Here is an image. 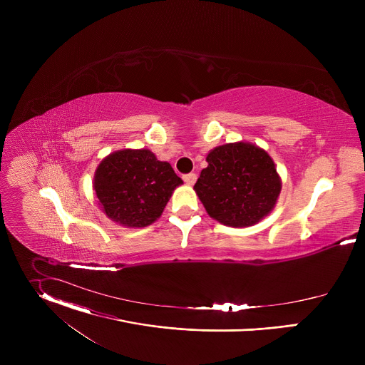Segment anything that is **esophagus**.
I'll use <instances>...</instances> for the list:
<instances>
[{
  "label": "esophagus",
  "mask_w": 365,
  "mask_h": 365,
  "mask_svg": "<svg viewBox=\"0 0 365 365\" xmlns=\"http://www.w3.org/2000/svg\"><path fill=\"white\" fill-rule=\"evenodd\" d=\"M183 180H185V183H187V185H193V183L196 182V175H195V173L183 175Z\"/></svg>",
  "instance_id": "esophagus-1"
}]
</instances>
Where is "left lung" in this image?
Segmentation results:
<instances>
[{"mask_svg": "<svg viewBox=\"0 0 365 365\" xmlns=\"http://www.w3.org/2000/svg\"><path fill=\"white\" fill-rule=\"evenodd\" d=\"M206 162L193 189L211 218L242 228L273 211L282 180L267 151L250 143H228L207 153Z\"/></svg>", "mask_w": 365, "mask_h": 365, "instance_id": "8db88e82", "label": "left lung"}]
</instances>
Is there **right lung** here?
Instances as JSON below:
<instances>
[{"label":"right lung","instance_id":"obj_1","mask_svg":"<svg viewBox=\"0 0 365 365\" xmlns=\"http://www.w3.org/2000/svg\"><path fill=\"white\" fill-rule=\"evenodd\" d=\"M182 183L168 162L158 160L145 148L111 153L93 176L103 214L130 228H143L160 218L173 190Z\"/></svg>","mask_w":365,"mask_h":365}]
</instances>
